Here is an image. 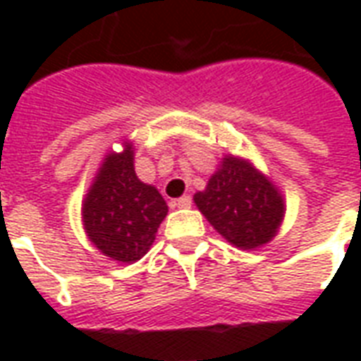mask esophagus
<instances>
[{"label":"esophagus","instance_id":"esophagus-1","mask_svg":"<svg viewBox=\"0 0 361 361\" xmlns=\"http://www.w3.org/2000/svg\"><path fill=\"white\" fill-rule=\"evenodd\" d=\"M174 204H176V206H178V208L187 209V208H191L192 200H191V197H181V198H178V200H176Z\"/></svg>","mask_w":361,"mask_h":361}]
</instances>
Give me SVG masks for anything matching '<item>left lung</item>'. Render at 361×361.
I'll list each match as a JSON object with an SVG mask.
<instances>
[{
    "instance_id": "obj_1",
    "label": "left lung",
    "mask_w": 361,
    "mask_h": 361,
    "mask_svg": "<svg viewBox=\"0 0 361 361\" xmlns=\"http://www.w3.org/2000/svg\"><path fill=\"white\" fill-rule=\"evenodd\" d=\"M200 214L228 243L251 251L266 245L285 219V198L249 159L225 155L204 191L192 197Z\"/></svg>"
}]
</instances>
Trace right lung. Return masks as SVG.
Listing matches in <instances>:
<instances>
[{
	"label": "right lung",
	"mask_w": 361,
	"mask_h": 361,
	"mask_svg": "<svg viewBox=\"0 0 361 361\" xmlns=\"http://www.w3.org/2000/svg\"><path fill=\"white\" fill-rule=\"evenodd\" d=\"M109 152L82 200V223L93 245L110 260L133 264L155 241L169 206L153 185L138 180L133 142Z\"/></svg>",
	"instance_id": "1"
}]
</instances>
